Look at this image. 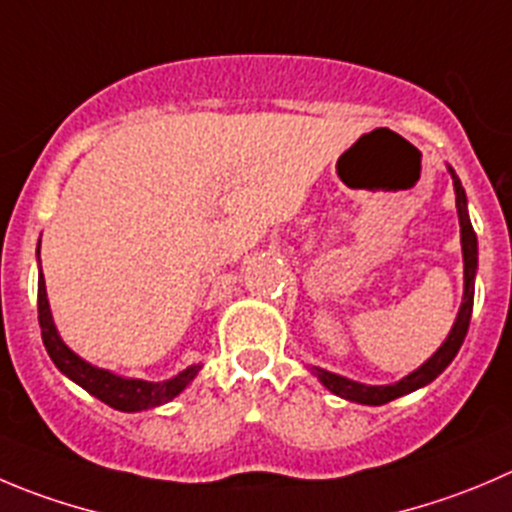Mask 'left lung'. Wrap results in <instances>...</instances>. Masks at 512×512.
<instances>
[{"label":"left lung","mask_w":512,"mask_h":512,"mask_svg":"<svg viewBox=\"0 0 512 512\" xmlns=\"http://www.w3.org/2000/svg\"><path fill=\"white\" fill-rule=\"evenodd\" d=\"M452 183H455V201H457V216H460V236H462V261H465V299H462L460 311H457L455 326H452L450 337L445 339L440 349L422 364L417 372L407 374L405 379H399L397 384H387V387H369V384L352 382L347 377H339V374L326 372V369L314 367V374L321 379L329 392L339 394V397L349 399V402H359V405H387L392 399L402 397L407 392H415V389L425 387L432 379L440 377L445 372L447 364L455 359V354L460 352L462 342H465L467 326H470L472 316V296H475V269H478V236L472 231L470 216H467V198L465 188L460 186V178L455 175V170L450 168Z\"/></svg>","instance_id":"1"}]
</instances>
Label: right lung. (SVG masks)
Listing matches in <instances>:
<instances>
[{
	"label": "right lung",
	"instance_id": "1",
	"mask_svg": "<svg viewBox=\"0 0 512 512\" xmlns=\"http://www.w3.org/2000/svg\"><path fill=\"white\" fill-rule=\"evenodd\" d=\"M37 314H40L42 342H45V349L52 362H55V367L62 374H67L72 382L80 384L82 389H87L92 397H97L100 402H105V405L115 407L120 412H140L148 410V407L163 405V402L173 399L178 392H183L186 384L201 369V364H198V367H188L186 372H180L178 377L168 379V382H145V379H123L118 374L107 372V369H97L92 364H87L85 359L70 352L67 344L60 339V334H57L42 271L40 286H37Z\"/></svg>",
	"mask_w": 512,
	"mask_h": 512
}]
</instances>
